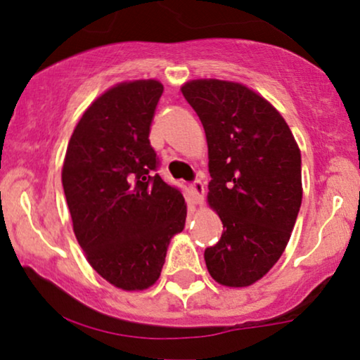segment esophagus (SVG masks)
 I'll use <instances>...</instances> for the list:
<instances>
[{
  "mask_svg": "<svg viewBox=\"0 0 360 360\" xmlns=\"http://www.w3.org/2000/svg\"><path fill=\"white\" fill-rule=\"evenodd\" d=\"M191 189H193V193H194V195H195V202H198L199 205H202V202H204V194H205L204 184L200 183V181L198 179V181H194L193 184H191Z\"/></svg>",
  "mask_w": 360,
  "mask_h": 360,
  "instance_id": "1",
  "label": "esophagus"
}]
</instances>
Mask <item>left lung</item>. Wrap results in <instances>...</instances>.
<instances>
[{
  "instance_id": "obj_1",
  "label": "left lung",
  "mask_w": 360,
  "mask_h": 360,
  "mask_svg": "<svg viewBox=\"0 0 360 360\" xmlns=\"http://www.w3.org/2000/svg\"><path fill=\"white\" fill-rule=\"evenodd\" d=\"M181 92L202 122L207 202L224 224L220 240L205 248V265L217 283L245 288L288 245L303 199L301 151L280 112L247 85L195 79Z\"/></svg>"
}]
</instances>
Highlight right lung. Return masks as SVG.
Segmentation results:
<instances>
[{
	"label": "right lung",
	"instance_id": "right-lung-1",
	"mask_svg": "<svg viewBox=\"0 0 360 360\" xmlns=\"http://www.w3.org/2000/svg\"><path fill=\"white\" fill-rule=\"evenodd\" d=\"M161 94L156 79L105 90L77 123L62 165L77 242L90 266L123 291L156 283L188 215L181 191L153 176L148 136Z\"/></svg>",
	"mask_w": 360,
	"mask_h": 360
}]
</instances>
